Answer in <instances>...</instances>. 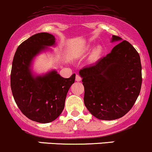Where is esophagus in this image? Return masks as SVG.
Wrapping results in <instances>:
<instances>
[{
  "instance_id": "34e87169",
  "label": "esophagus",
  "mask_w": 152,
  "mask_h": 152,
  "mask_svg": "<svg viewBox=\"0 0 152 152\" xmlns=\"http://www.w3.org/2000/svg\"><path fill=\"white\" fill-rule=\"evenodd\" d=\"M76 81H78V82H79V81H80L81 80V79H82V78H81V77L79 75H76Z\"/></svg>"
}]
</instances>
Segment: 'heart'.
<instances>
[{"label":"heart","mask_w":152,"mask_h":152,"mask_svg":"<svg viewBox=\"0 0 152 152\" xmlns=\"http://www.w3.org/2000/svg\"><path fill=\"white\" fill-rule=\"evenodd\" d=\"M102 52V48L100 46L96 47L94 49V50L93 51V53H92V58H96L98 56H99L100 53Z\"/></svg>","instance_id":"1"}]
</instances>
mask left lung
I'll return each mask as SVG.
<instances>
[{
    "mask_svg": "<svg viewBox=\"0 0 152 152\" xmlns=\"http://www.w3.org/2000/svg\"><path fill=\"white\" fill-rule=\"evenodd\" d=\"M121 40L113 36L112 41ZM139 53L126 40L105 57L80 71L84 86V104L101 120H114L127 113L137 99L142 84Z\"/></svg>",
    "mask_w": 152,
    "mask_h": 152,
    "instance_id": "1",
    "label": "left lung"
}]
</instances>
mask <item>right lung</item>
I'll return each mask as SVG.
<instances>
[{
    "label": "right lung",
    "instance_id": "add662e5",
    "mask_svg": "<svg viewBox=\"0 0 152 152\" xmlns=\"http://www.w3.org/2000/svg\"><path fill=\"white\" fill-rule=\"evenodd\" d=\"M55 44V37L39 33L20 44L15 52L11 71V89L17 105L26 117L39 123H49L60 115L75 74L64 78L56 71L34 77L29 67L33 58L46 46Z\"/></svg>",
    "mask_w": 152,
    "mask_h": 152
}]
</instances>
